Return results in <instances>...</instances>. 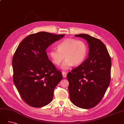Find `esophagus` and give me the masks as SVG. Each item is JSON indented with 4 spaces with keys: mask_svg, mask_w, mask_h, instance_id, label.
<instances>
[{
    "mask_svg": "<svg viewBox=\"0 0 124 124\" xmlns=\"http://www.w3.org/2000/svg\"><path fill=\"white\" fill-rule=\"evenodd\" d=\"M67 72H65V71H62V76L63 78H66L67 76Z\"/></svg>",
    "mask_w": 124,
    "mask_h": 124,
    "instance_id": "34e87169",
    "label": "esophagus"
}]
</instances>
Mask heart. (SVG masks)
<instances>
[{"instance_id": "1", "label": "heart", "mask_w": 124, "mask_h": 124, "mask_svg": "<svg viewBox=\"0 0 124 124\" xmlns=\"http://www.w3.org/2000/svg\"><path fill=\"white\" fill-rule=\"evenodd\" d=\"M58 49L53 48L49 52V56L54 64L60 65L62 69L67 70L73 65L79 66L84 62L87 56L88 47L84 41L68 38L62 41L57 46Z\"/></svg>"}]
</instances>
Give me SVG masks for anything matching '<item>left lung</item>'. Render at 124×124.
<instances>
[{
    "mask_svg": "<svg viewBox=\"0 0 124 124\" xmlns=\"http://www.w3.org/2000/svg\"><path fill=\"white\" fill-rule=\"evenodd\" d=\"M88 44V58L67 76L70 100L77 107L88 109L102 99L111 80V59L104 43L89 35H76Z\"/></svg>",
    "mask_w": 124,
    "mask_h": 124,
    "instance_id": "obj_1",
    "label": "left lung"
}]
</instances>
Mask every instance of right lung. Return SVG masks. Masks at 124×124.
I'll return each mask as SVG.
<instances>
[{
	"label": "right lung",
	"instance_id": "obj_1",
	"mask_svg": "<svg viewBox=\"0 0 124 124\" xmlns=\"http://www.w3.org/2000/svg\"><path fill=\"white\" fill-rule=\"evenodd\" d=\"M64 36L44 31L33 33L16 48L12 59L13 82L29 106L40 108L52 101L54 90L62 76L48 59L46 50Z\"/></svg>",
	"mask_w": 124,
	"mask_h": 124
}]
</instances>
